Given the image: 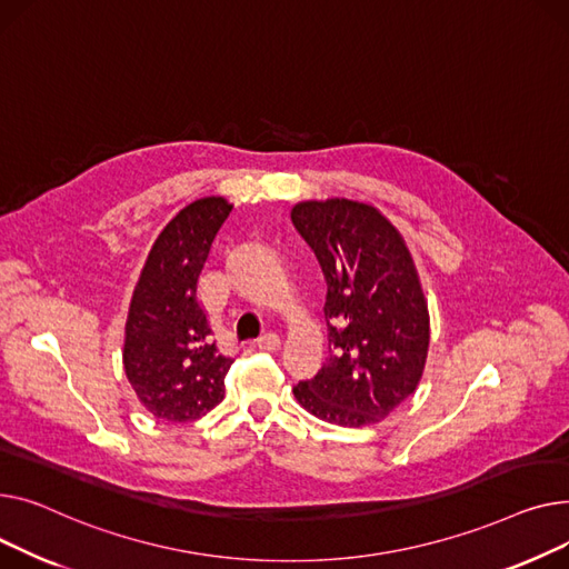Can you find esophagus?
I'll use <instances>...</instances> for the list:
<instances>
[{
  "label": "esophagus",
  "mask_w": 569,
  "mask_h": 569,
  "mask_svg": "<svg viewBox=\"0 0 569 569\" xmlns=\"http://www.w3.org/2000/svg\"><path fill=\"white\" fill-rule=\"evenodd\" d=\"M257 347L261 349V351H280V347H282V340H280V336H276V332H269V336H263V338H259L257 340Z\"/></svg>",
  "instance_id": "34e87169"
}]
</instances>
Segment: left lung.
<instances>
[{"label":"left lung","instance_id":"1","mask_svg":"<svg viewBox=\"0 0 569 569\" xmlns=\"http://www.w3.org/2000/svg\"><path fill=\"white\" fill-rule=\"evenodd\" d=\"M291 220L315 250L328 284V342L319 375L293 388L319 420L367 427L388 418L422 379L429 310L399 229L370 202L306 199Z\"/></svg>","mask_w":569,"mask_h":569}]
</instances>
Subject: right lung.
I'll return each mask as SVG.
<instances>
[{"label": "right lung", "instance_id": "right-lung-1", "mask_svg": "<svg viewBox=\"0 0 569 569\" xmlns=\"http://www.w3.org/2000/svg\"><path fill=\"white\" fill-rule=\"evenodd\" d=\"M231 209L220 194L183 207L158 233L132 289L123 370L140 405L158 420L192 422L224 399L233 360L218 353L197 280Z\"/></svg>", "mask_w": 569, "mask_h": 569}]
</instances>
